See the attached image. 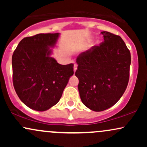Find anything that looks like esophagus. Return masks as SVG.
<instances>
[{
    "label": "esophagus",
    "instance_id": "obj_1",
    "mask_svg": "<svg viewBox=\"0 0 147 147\" xmlns=\"http://www.w3.org/2000/svg\"><path fill=\"white\" fill-rule=\"evenodd\" d=\"M77 65H77V63H75V64H74V71H76V70H77Z\"/></svg>",
    "mask_w": 147,
    "mask_h": 147
}]
</instances>
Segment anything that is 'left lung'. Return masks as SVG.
Segmentation results:
<instances>
[{
    "label": "left lung",
    "instance_id": "left-lung-1",
    "mask_svg": "<svg viewBox=\"0 0 147 147\" xmlns=\"http://www.w3.org/2000/svg\"><path fill=\"white\" fill-rule=\"evenodd\" d=\"M104 41L82 52L75 72L82 102L92 111H103L115 104L129 80L131 53L118 35L102 32Z\"/></svg>",
    "mask_w": 147,
    "mask_h": 147
}]
</instances>
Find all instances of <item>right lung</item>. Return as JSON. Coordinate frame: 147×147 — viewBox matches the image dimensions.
Masks as SVG:
<instances>
[{
	"label": "right lung",
	"mask_w": 147,
	"mask_h": 147,
	"mask_svg": "<svg viewBox=\"0 0 147 147\" xmlns=\"http://www.w3.org/2000/svg\"><path fill=\"white\" fill-rule=\"evenodd\" d=\"M59 33L25 37L12 55V79L20 99L30 109L44 111L59 102L74 64L61 65L50 57Z\"/></svg>",
	"instance_id": "1"
}]
</instances>
